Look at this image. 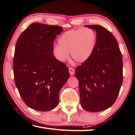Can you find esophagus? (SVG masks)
Returning <instances> with one entry per match:
<instances>
[{"mask_svg": "<svg viewBox=\"0 0 135 135\" xmlns=\"http://www.w3.org/2000/svg\"><path fill=\"white\" fill-rule=\"evenodd\" d=\"M69 74L70 75H74L75 74V70L74 68H69Z\"/></svg>", "mask_w": 135, "mask_h": 135, "instance_id": "34e87169", "label": "esophagus"}]
</instances>
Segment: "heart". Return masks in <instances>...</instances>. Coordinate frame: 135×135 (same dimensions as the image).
Here are the masks:
<instances>
[{
	"label": "heart",
	"mask_w": 135,
	"mask_h": 135,
	"mask_svg": "<svg viewBox=\"0 0 135 135\" xmlns=\"http://www.w3.org/2000/svg\"><path fill=\"white\" fill-rule=\"evenodd\" d=\"M59 44L53 47V54L60 61L69 58L70 52L72 59L78 63H84L93 54L96 43V34L89 28L73 29L61 35Z\"/></svg>",
	"instance_id": "b5f03b06"
}]
</instances>
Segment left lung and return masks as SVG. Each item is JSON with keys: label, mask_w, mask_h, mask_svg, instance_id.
<instances>
[{"label": "left lung", "mask_w": 135, "mask_h": 135, "mask_svg": "<svg viewBox=\"0 0 135 135\" xmlns=\"http://www.w3.org/2000/svg\"><path fill=\"white\" fill-rule=\"evenodd\" d=\"M97 32L94 51L75 70L79 81L82 107L98 112L110 107L116 100L123 83V58L117 40L101 25H85Z\"/></svg>", "instance_id": "left-lung-1"}]
</instances>
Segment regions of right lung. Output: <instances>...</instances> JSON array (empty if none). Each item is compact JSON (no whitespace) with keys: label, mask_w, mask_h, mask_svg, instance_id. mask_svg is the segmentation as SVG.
Returning <instances> with one entry per match:
<instances>
[{"label":"right lung","mask_w":135,"mask_h":135,"mask_svg":"<svg viewBox=\"0 0 135 135\" xmlns=\"http://www.w3.org/2000/svg\"><path fill=\"white\" fill-rule=\"evenodd\" d=\"M57 25L31 24L16 41L14 80L21 98L32 109L46 112L57 107L59 91L69 78L65 64L53 55V42L62 32Z\"/></svg>","instance_id":"add662e5"}]
</instances>
